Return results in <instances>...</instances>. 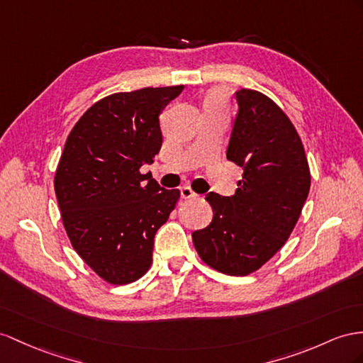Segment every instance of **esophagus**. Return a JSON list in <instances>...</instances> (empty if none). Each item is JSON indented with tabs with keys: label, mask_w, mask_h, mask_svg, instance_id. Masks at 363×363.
<instances>
[{
	"label": "esophagus",
	"mask_w": 363,
	"mask_h": 363,
	"mask_svg": "<svg viewBox=\"0 0 363 363\" xmlns=\"http://www.w3.org/2000/svg\"><path fill=\"white\" fill-rule=\"evenodd\" d=\"M194 196H196V193H194L190 187H182L181 189V198L182 199H191Z\"/></svg>",
	"instance_id": "1"
}]
</instances>
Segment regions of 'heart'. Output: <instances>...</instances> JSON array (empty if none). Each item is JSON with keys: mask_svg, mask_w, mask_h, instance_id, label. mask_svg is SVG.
<instances>
[{"mask_svg": "<svg viewBox=\"0 0 363 363\" xmlns=\"http://www.w3.org/2000/svg\"><path fill=\"white\" fill-rule=\"evenodd\" d=\"M227 106V98H225V93L215 89V90H210L207 93L206 99H203V110H210V108H225Z\"/></svg>", "mask_w": 363, "mask_h": 363, "instance_id": "obj_1", "label": "heart"}]
</instances>
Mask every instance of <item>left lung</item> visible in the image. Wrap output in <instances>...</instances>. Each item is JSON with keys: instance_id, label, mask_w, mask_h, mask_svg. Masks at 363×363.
<instances>
[{"instance_id": "obj_1", "label": "left lung", "mask_w": 363, "mask_h": 363, "mask_svg": "<svg viewBox=\"0 0 363 363\" xmlns=\"http://www.w3.org/2000/svg\"><path fill=\"white\" fill-rule=\"evenodd\" d=\"M239 111L227 160L242 167L233 196L208 193L210 225L193 231L208 267L228 276L259 270L284 247L308 196L311 174L299 135L284 110L264 93L236 91Z\"/></svg>"}]
</instances>
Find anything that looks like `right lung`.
<instances>
[{
    "label": "right lung",
    "mask_w": 363,
    "mask_h": 363,
    "mask_svg": "<svg viewBox=\"0 0 363 363\" xmlns=\"http://www.w3.org/2000/svg\"><path fill=\"white\" fill-rule=\"evenodd\" d=\"M182 89L144 87L102 98L64 145L55 173L64 228L82 261L111 285L148 272L156 231L181 196L139 169L160 153V113Z\"/></svg>",
    "instance_id": "add662e5"
}]
</instances>
